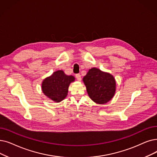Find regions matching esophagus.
Returning <instances> with one entry per match:
<instances>
[{
  "mask_svg": "<svg viewBox=\"0 0 157 157\" xmlns=\"http://www.w3.org/2000/svg\"><path fill=\"white\" fill-rule=\"evenodd\" d=\"M76 78L77 79L78 81H81V75L79 74H76Z\"/></svg>",
  "mask_w": 157,
  "mask_h": 157,
  "instance_id": "esophagus-1",
  "label": "esophagus"
}]
</instances>
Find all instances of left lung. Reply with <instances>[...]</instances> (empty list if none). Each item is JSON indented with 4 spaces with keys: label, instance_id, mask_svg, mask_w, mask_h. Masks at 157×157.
<instances>
[{
    "label": "left lung",
    "instance_id": "left-lung-1",
    "mask_svg": "<svg viewBox=\"0 0 157 157\" xmlns=\"http://www.w3.org/2000/svg\"><path fill=\"white\" fill-rule=\"evenodd\" d=\"M90 98L98 104H105L114 96L116 82L114 77L97 68H92L83 78Z\"/></svg>",
    "mask_w": 157,
    "mask_h": 157
}]
</instances>
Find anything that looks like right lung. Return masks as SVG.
<instances>
[{"instance_id": "1", "label": "right lung", "mask_w": 157, "mask_h": 157, "mask_svg": "<svg viewBox=\"0 0 157 157\" xmlns=\"http://www.w3.org/2000/svg\"><path fill=\"white\" fill-rule=\"evenodd\" d=\"M74 80L73 76H67L63 71H57L44 79L42 92L47 98L59 103L67 97L69 86Z\"/></svg>"}]
</instances>
